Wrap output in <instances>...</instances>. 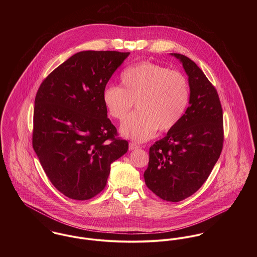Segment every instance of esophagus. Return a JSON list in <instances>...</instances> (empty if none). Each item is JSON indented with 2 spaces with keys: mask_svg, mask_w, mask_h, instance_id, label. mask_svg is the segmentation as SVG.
<instances>
[{
  "mask_svg": "<svg viewBox=\"0 0 257 257\" xmlns=\"http://www.w3.org/2000/svg\"><path fill=\"white\" fill-rule=\"evenodd\" d=\"M139 147H139L138 145H136V144H134V143H130V145H128L130 150H135V149H138Z\"/></svg>",
  "mask_w": 257,
  "mask_h": 257,
  "instance_id": "34e87169",
  "label": "esophagus"
}]
</instances>
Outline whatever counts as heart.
Returning a JSON list of instances; mask_svg holds the SVG:
<instances>
[{
	"instance_id": "b5f03b06",
	"label": "heart",
	"mask_w": 257,
	"mask_h": 257,
	"mask_svg": "<svg viewBox=\"0 0 257 257\" xmlns=\"http://www.w3.org/2000/svg\"><path fill=\"white\" fill-rule=\"evenodd\" d=\"M120 84L121 88H105L103 103L117 120H123L137 104L139 110L120 126L123 137L144 143L155 136L158 127L168 132L183 118L190 101V88L183 74L146 61L124 69Z\"/></svg>"
}]
</instances>
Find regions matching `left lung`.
<instances>
[{
  "label": "left lung",
  "instance_id": "obj_1",
  "mask_svg": "<svg viewBox=\"0 0 257 257\" xmlns=\"http://www.w3.org/2000/svg\"><path fill=\"white\" fill-rule=\"evenodd\" d=\"M170 54L188 75L189 107L181 121L149 148L144 177L156 196L179 202L201 188L220 157L222 109L216 88L197 64L182 54Z\"/></svg>",
  "mask_w": 257,
  "mask_h": 257
}]
</instances>
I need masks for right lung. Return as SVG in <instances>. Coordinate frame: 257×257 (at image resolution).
I'll use <instances>...</instances> for the list:
<instances>
[{
	"label": "right lung",
	"mask_w": 257,
	"mask_h": 257,
	"mask_svg": "<svg viewBox=\"0 0 257 257\" xmlns=\"http://www.w3.org/2000/svg\"><path fill=\"white\" fill-rule=\"evenodd\" d=\"M130 52L81 51L41 83L33 147L50 182L66 197L89 200L105 188L110 164L128 144L115 138L103 92Z\"/></svg>",
	"instance_id": "1"
}]
</instances>
